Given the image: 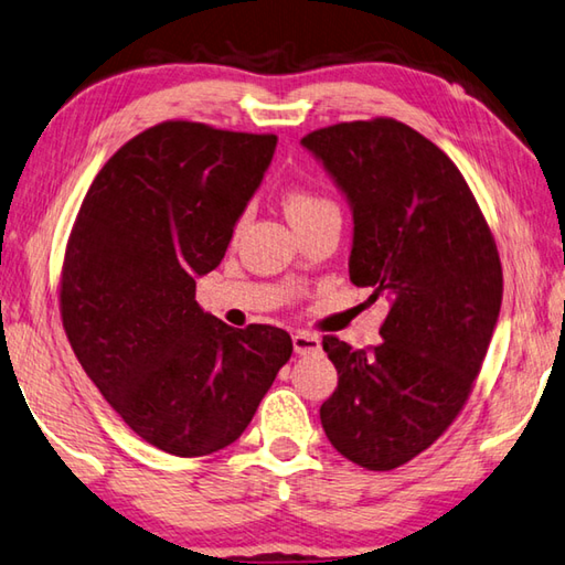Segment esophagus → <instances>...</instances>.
<instances>
[{
    "instance_id": "obj_1",
    "label": "esophagus",
    "mask_w": 565,
    "mask_h": 565,
    "mask_svg": "<svg viewBox=\"0 0 565 565\" xmlns=\"http://www.w3.org/2000/svg\"><path fill=\"white\" fill-rule=\"evenodd\" d=\"M294 350H296V355H311V352L320 350V340L313 333L298 330V333H294Z\"/></svg>"
}]
</instances>
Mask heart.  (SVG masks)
Returning a JSON list of instances; mask_svg holds the SVG:
<instances>
[{"label": "heart", "instance_id": "obj_1", "mask_svg": "<svg viewBox=\"0 0 565 565\" xmlns=\"http://www.w3.org/2000/svg\"><path fill=\"white\" fill-rule=\"evenodd\" d=\"M284 203V213L291 220V225L298 230L303 225H311L316 220L326 217V215H338V205L330 195L311 185H294L281 198ZM242 227V220L237 223L235 230Z\"/></svg>", "mask_w": 565, "mask_h": 565}]
</instances>
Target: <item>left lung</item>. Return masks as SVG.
I'll list each match as a JSON object with an SVG mask.
<instances>
[{"mask_svg": "<svg viewBox=\"0 0 565 565\" xmlns=\"http://www.w3.org/2000/svg\"><path fill=\"white\" fill-rule=\"evenodd\" d=\"M301 143L352 205V284L390 301L380 345L323 338L338 390L320 424L340 456L394 470L468 402L502 306L500 252L458 166L404 121H340Z\"/></svg>", "mask_w": 565, "mask_h": 565, "instance_id": "1", "label": "left lung"}]
</instances>
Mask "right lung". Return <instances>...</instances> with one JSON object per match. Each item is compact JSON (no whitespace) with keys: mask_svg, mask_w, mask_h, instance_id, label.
<instances>
[{"mask_svg":"<svg viewBox=\"0 0 565 565\" xmlns=\"http://www.w3.org/2000/svg\"><path fill=\"white\" fill-rule=\"evenodd\" d=\"M276 135L169 119L119 147L65 245L61 318L77 362L139 438L198 458L242 436L294 352L281 328H230L195 301L269 169Z\"/></svg>","mask_w":565,"mask_h":565,"instance_id":"1","label":"right lung"}]
</instances>
